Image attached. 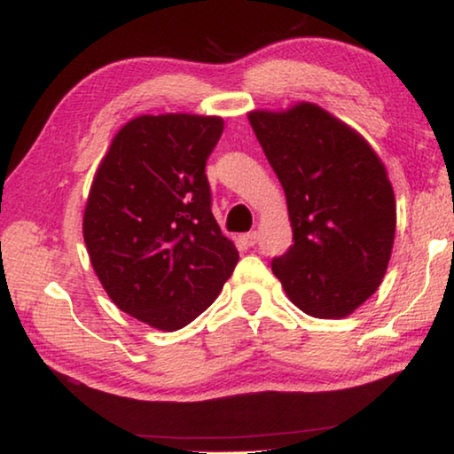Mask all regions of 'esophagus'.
Here are the masks:
<instances>
[{"mask_svg": "<svg viewBox=\"0 0 454 454\" xmlns=\"http://www.w3.org/2000/svg\"><path fill=\"white\" fill-rule=\"evenodd\" d=\"M242 240H244V242H247V244H248V247H254V244H256V240H258V232H256V230H253V232H247V234H244V236H242Z\"/></svg>", "mask_w": 454, "mask_h": 454, "instance_id": "esophagus-1", "label": "esophagus"}]
</instances>
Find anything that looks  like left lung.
<instances>
[{
  "mask_svg": "<svg viewBox=\"0 0 454 454\" xmlns=\"http://www.w3.org/2000/svg\"><path fill=\"white\" fill-rule=\"evenodd\" d=\"M286 196L293 247L272 258L286 297L317 319H343L386 275L395 234L387 171L356 129L313 103L250 111Z\"/></svg>",
  "mask_w": 454,
  "mask_h": 454,
  "instance_id": "8db88e82",
  "label": "left lung"
}]
</instances>
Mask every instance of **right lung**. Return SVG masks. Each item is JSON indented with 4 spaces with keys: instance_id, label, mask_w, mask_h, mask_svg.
Segmentation results:
<instances>
[{
    "instance_id": "obj_1",
    "label": "right lung",
    "mask_w": 454,
    "mask_h": 454,
    "mask_svg": "<svg viewBox=\"0 0 454 454\" xmlns=\"http://www.w3.org/2000/svg\"><path fill=\"white\" fill-rule=\"evenodd\" d=\"M224 121L141 114L119 129L86 200L90 264L121 311L177 331L218 297L239 250L212 214L206 160Z\"/></svg>"
}]
</instances>
